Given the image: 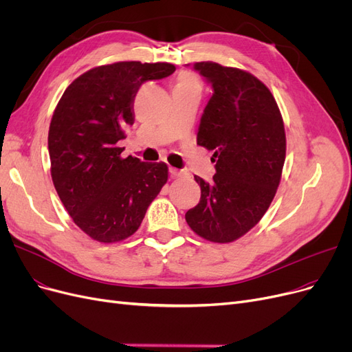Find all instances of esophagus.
I'll list each match as a JSON object with an SVG mask.
<instances>
[{"label":"esophagus","instance_id":"obj_1","mask_svg":"<svg viewBox=\"0 0 352 352\" xmlns=\"http://www.w3.org/2000/svg\"><path fill=\"white\" fill-rule=\"evenodd\" d=\"M169 173H171L173 177H188V173L184 171V169H178L174 166L169 168Z\"/></svg>","mask_w":352,"mask_h":352}]
</instances>
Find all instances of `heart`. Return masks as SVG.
<instances>
[{"label": "heart", "instance_id": "1", "mask_svg": "<svg viewBox=\"0 0 352 352\" xmlns=\"http://www.w3.org/2000/svg\"><path fill=\"white\" fill-rule=\"evenodd\" d=\"M178 85H187V87H196L197 88V81L196 78L190 74H183L178 78Z\"/></svg>", "mask_w": 352, "mask_h": 352}]
</instances>
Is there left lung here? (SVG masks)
<instances>
[{"instance_id": "1", "label": "left lung", "mask_w": 352, "mask_h": 352, "mask_svg": "<svg viewBox=\"0 0 352 352\" xmlns=\"http://www.w3.org/2000/svg\"><path fill=\"white\" fill-rule=\"evenodd\" d=\"M213 96L200 120L197 145L213 151V181L197 175L196 207L186 213L206 241L239 239L263 219L274 199L285 160V132L277 101L264 82L243 69L197 62Z\"/></svg>"}]
</instances>
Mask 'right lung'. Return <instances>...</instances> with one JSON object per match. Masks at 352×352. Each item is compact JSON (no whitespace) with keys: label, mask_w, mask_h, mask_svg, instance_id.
<instances>
[{"label":"right lung","mask_w":352,"mask_h":352,"mask_svg":"<svg viewBox=\"0 0 352 352\" xmlns=\"http://www.w3.org/2000/svg\"><path fill=\"white\" fill-rule=\"evenodd\" d=\"M175 71L173 63L101 65L65 89L47 136L50 175L74 223L101 243L127 239L168 181L165 162L122 158L139 87Z\"/></svg>","instance_id":"obj_1"}]
</instances>
